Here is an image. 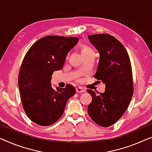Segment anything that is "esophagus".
<instances>
[{
	"mask_svg": "<svg viewBox=\"0 0 152 152\" xmlns=\"http://www.w3.org/2000/svg\"><path fill=\"white\" fill-rule=\"evenodd\" d=\"M76 93H83L85 91V90L81 87H77L76 89Z\"/></svg>",
	"mask_w": 152,
	"mask_h": 152,
	"instance_id": "1",
	"label": "esophagus"
}]
</instances>
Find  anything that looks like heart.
Listing matches in <instances>:
<instances>
[{
    "label": "heart",
    "instance_id": "1",
    "mask_svg": "<svg viewBox=\"0 0 152 152\" xmlns=\"http://www.w3.org/2000/svg\"><path fill=\"white\" fill-rule=\"evenodd\" d=\"M81 53H82L83 56L85 55V54H91V53H94V51L90 47L87 46H83L81 48Z\"/></svg>",
    "mask_w": 152,
    "mask_h": 152
}]
</instances>
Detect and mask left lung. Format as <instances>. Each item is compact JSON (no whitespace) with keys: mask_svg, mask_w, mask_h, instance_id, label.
I'll return each mask as SVG.
<instances>
[{"mask_svg":"<svg viewBox=\"0 0 152 152\" xmlns=\"http://www.w3.org/2000/svg\"><path fill=\"white\" fill-rule=\"evenodd\" d=\"M99 54L95 78L105 84V91L87 89L92 101L88 113L95 123L109 127L123 116L133 96L132 72L128 54L123 44L108 34L88 36Z\"/></svg>","mask_w":152,"mask_h":152,"instance_id":"1","label":"left lung"}]
</instances>
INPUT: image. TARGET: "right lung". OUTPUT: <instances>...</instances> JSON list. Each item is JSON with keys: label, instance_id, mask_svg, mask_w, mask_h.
Instances as JSON below:
<instances>
[{"label": "right lung", "instance_id": "1", "mask_svg": "<svg viewBox=\"0 0 152 152\" xmlns=\"http://www.w3.org/2000/svg\"><path fill=\"white\" fill-rule=\"evenodd\" d=\"M78 42L76 37L46 36L34 43L22 61L18 77L22 104L28 118L37 125L55 123L75 94L73 85L54 89L50 81L53 72L63 68L67 53Z\"/></svg>", "mask_w": 152, "mask_h": 152}]
</instances>
